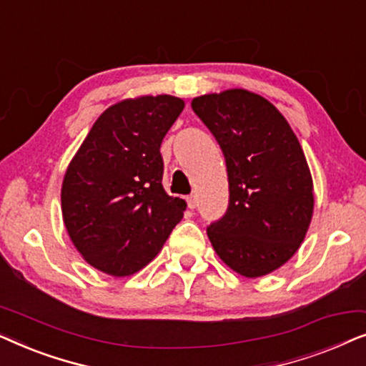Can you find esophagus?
I'll return each mask as SVG.
<instances>
[{
	"label": "esophagus",
	"mask_w": 366,
	"mask_h": 366,
	"mask_svg": "<svg viewBox=\"0 0 366 366\" xmlns=\"http://www.w3.org/2000/svg\"><path fill=\"white\" fill-rule=\"evenodd\" d=\"M187 202H188V207L189 208H197V204H198V199H197V194H189V197L187 198Z\"/></svg>",
	"instance_id": "34e87169"
}]
</instances>
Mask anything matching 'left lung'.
Segmentation results:
<instances>
[{"mask_svg":"<svg viewBox=\"0 0 366 366\" xmlns=\"http://www.w3.org/2000/svg\"><path fill=\"white\" fill-rule=\"evenodd\" d=\"M193 112L224 154L228 209L207 228L218 257L247 278L297 253L313 214V182L297 134L268 99L247 89L203 94Z\"/></svg>","mask_w":366,"mask_h":366,"instance_id":"1","label":"left lung"}]
</instances>
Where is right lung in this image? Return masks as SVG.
Returning a JSON list of instances; mask_svg holds the SVG:
<instances>
[{
  "instance_id": "1",
  "label": "right lung",
  "mask_w": 366,
  "mask_h": 366,
  "mask_svg": "<svg viewBox=\"0 0 366 366\" xmlns=\"http://www.w3.org/2000/svg\"><path fill=\"white\" fill-rule=\"evenodd\" d=\"M183 108V99L169 94L113 104L69 163L63 222L78 252L99 272H139L182 222L187 203L163 189L159 147Z\"/></svg>"
}]
</instances>
